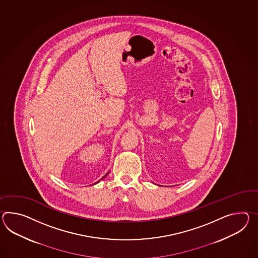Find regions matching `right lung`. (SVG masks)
Returning <instances> with one entry per match:
<instances>
[{"instance_id":"right-lung-1","label":"right lung","mask_w":258,"mask_h":258,"mask_svg":"<svg viewBox=\"0 0 258 258\" xmlns=\"http://www.w3.org/2000/svg\"><path fill=\"white\" fill-rule=\"evenodd\" d=\"M107 174H108V173H107ZM107 174H106V175H107ZM106 175H105V176H106ZM105 176H103V177H102V178H101V179H103V178H104V177H105ZM96 183H97V182H96Z\"/></svg>"}]
</instances>
